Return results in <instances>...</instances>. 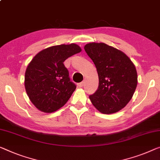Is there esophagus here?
<instances>
[{
    "label": "esophagus",
    "mask_w": 160,
    "mask_h": 160,
    "mask_svg": "<svg viewBox=\"0 0 160 160\" xmlns=\"http://www.w3.org/2000/svg\"><path fill=\"white\" fill-rule=\"evenodd\" d=\"M77 85H78V86L79 87V88H82V87H83V85H85V82H84V81H82V82L78 83Z\"/></svg>",
    "instance_id": "1"
}]
</instances>
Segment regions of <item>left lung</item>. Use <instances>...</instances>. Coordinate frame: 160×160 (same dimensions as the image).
Returning a JSON list of instances; mask_svg holds the SVG:
<instances>
[{
	"label": "left lung",
	"mask_w": 160,
	"mask_h": 160,
	"mask_svg": "<svg viewBox=\"0 0 160 160\" xmlns=\"http://www.w3.org/2000/svg\"><path fill=\"white\" fill-rule=\"evenodd\" d=\"M85 51L95 64L99 84L89 98L101 113L121 110L132 99L137 85V72L127 55L104 43H89Z\"/></svg>",
	"instance_id": "8db88e82"
}]
</instances>
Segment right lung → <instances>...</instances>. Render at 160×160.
I'll return each instance as SVG.
<instances>
[{"label": "right lung", "instance_id": "1", "mask_svg": "<svg viewBox=\"0 0 160 160\" xmlns=\"http://www.w3.org/2000/svg\"><path fill=\"white\" fill-rule=\"evenodd\" d=\"M80 52L75 44L57 45L42 50L28 64L25 72L26 91L39 111L52 113L70 99L76 85L70 81L64 62Z\"/></svg>", "mask_w": 160, "mask_h": 160}]
</instances>
